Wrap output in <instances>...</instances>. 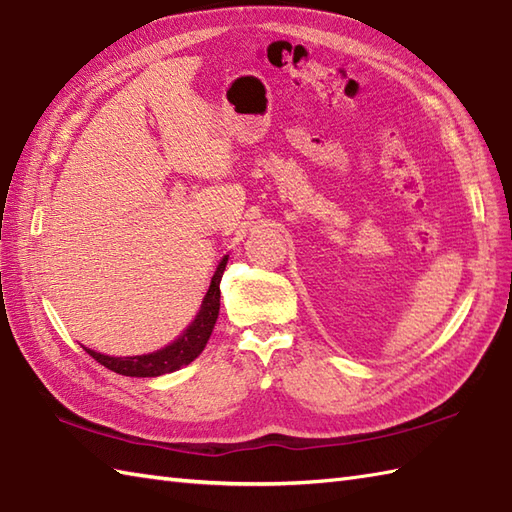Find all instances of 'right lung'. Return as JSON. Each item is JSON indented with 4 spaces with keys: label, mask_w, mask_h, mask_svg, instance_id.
Instances as JSON below:
<instances>
[{
    "label": "right lung",
    "mask_w": 512,
    "mask_h": 512,
    "mask_svg": "<svg viewBox=\"0 0 512 512\" xmlns=\"http://www.w3.org/2000/svg\"><path fill=\"white\" fill-rule=\"evenodd\" d=\"M226 259L224 257L220 266H217L215 275L211 279L209 292L202 301V310L195 321L189 325V330L184 332L178 341H173L167 345L165 350L154 352V354H145V356H127V358H114V356H105L94 350H88V354L94 358L96 363H101L103 367L112 369L116 374L123 376H138V378H149V376H160V374H169L176 372L182 365H189L191 361L200 356L204 350L206 341L213 332V325L217 321V314H220V281L226 268Z\"/></svg>",
    "instance_id": "obj_1"
}]
</instances>
